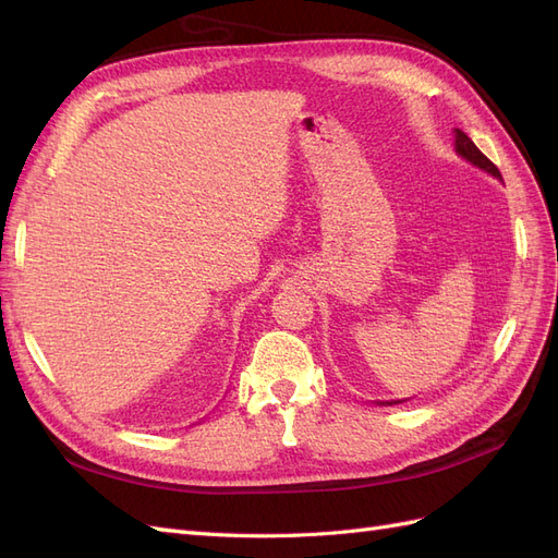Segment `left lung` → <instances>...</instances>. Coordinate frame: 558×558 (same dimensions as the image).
<instances>
[{"label":"left lung","mask_w":558,"mask_h":558,"mask_svg":"<svg viewBox=\"0 0 558 558\" xmlns=\"http://www.w3.org/2000/svg\"><path fill=\"white\" fill-rule=\"evenodd\" d=\"M453 148H456V154H459L463 160H468L470 165H475V167H480L482 172H486V174H492L494 179H498V181H502V177H500V172H498V167L488 160L482 150L475 146V142H472L468 134L463 132V130H459L456 128L453 130ZM379 404H398V402H404V400H377Z\"/></svg>","instance_id":"obj_1"}]
</instances>
